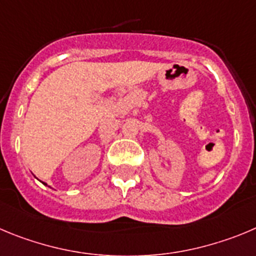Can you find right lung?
<instances>
[{
    "label": "right lung",
    "instance_id": "add662e5",
    "mask_svg": "<svg viewBox=\"0 0 256 256\" xmlns=\"http://www.w3.org/2000/svg\"><path fill=\"white\" fill-rule=\"evenodd\" d=\"M44 184H45V183H44Z\"/></svg>",
    "mask_w": 256,
    "mask_h": 256
}]
</instances>
